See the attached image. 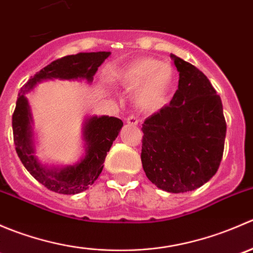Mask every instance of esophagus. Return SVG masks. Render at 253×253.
Listing matches in <instances>:
<instances>
[{"label": "esophagus", "instance_id": "1", "mask_svg": "<svg viewBox=\"0 0 253 253\" xmlns=\"http://www.w3.org/2000/svg\"><path fill=\"white\" fill-rule=\"evenodd\" d=\"M126 122L128 125H133V126H137V125H138V119H137V117L134 116V115H131V116L127 117Z\"/></svg>", "mask_w": 253, "mask_h": 253}]
</instances>
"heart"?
<instances>
[{
  "instance_id": "obj_1",
  "label": "heart",
  "mask_w": 253,
  "mask_h": 253,
  "mask_svg": "<svg viewBox=\"0 0 253 253\" xmlns=\"http://www.w3.org/2000/svg\"><path fill=\"white\" fill-rule=\"evenodd\" d=\"M112 78L128 89H136L134 101L143 111H158L169 101L176 81L171 65L158 58L139 57L115 71Z\"/></svg>"
}]
</instances>
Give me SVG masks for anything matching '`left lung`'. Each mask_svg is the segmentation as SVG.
<instances>
[{"mask_svg":"<svg viewBox=\"0 0 253 253\" xmlns=\"http://www.w3.org/2000/svg\"><path fill=\"white\" fill-rule=\"evenodd\" d=\"M180 78L169 105L142 125V165L158 188L193 191L208 182L220 165L226 122L220 96L197 67L170 55Z\"/></svg>","mask_w":253,"mask_h":253,"instance_id":"8db88e82","label":"left lung"}]
</instances>
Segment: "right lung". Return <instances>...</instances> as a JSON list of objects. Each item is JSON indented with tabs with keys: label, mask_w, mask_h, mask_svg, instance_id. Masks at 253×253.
Returning a JSON list of instances; mask_svg holds the SVG:
<instances>
[{
	"label": "right lung",
	"mask_w": 253,
	"mask_h": 253,
	"mask_svg": "<svg viewBox=\"0 0 253 253\" xmlns=\"http://www.w3.org/2000/svg\"><path fill=\"white\" fill-rule=\"evenodd\" d=\"M110 56L108 51L79 52L53 61L27 82L18 94L12 116V128L16 152L30 175L53 192L76 195L89 188L99 177L112 142L119 136L124 122L114 116H90L84 121L83 141L85 154L79 162L66 167H47L34 155L33 117L25 93L38 83L50 79H85L93 82L99 66Z\"/></svg>",
	"instance_id": "right-lung-1"
}]
</instances>
